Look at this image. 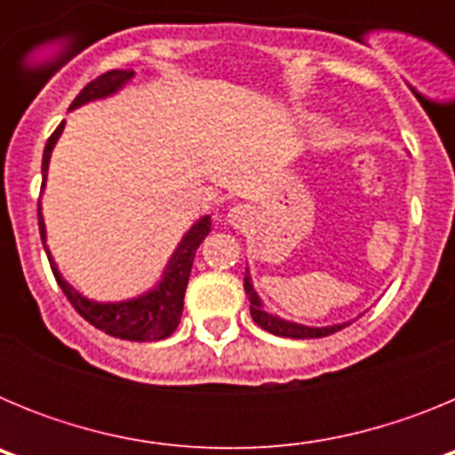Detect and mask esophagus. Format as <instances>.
Instances as JSON below:
<instances>
[{"label": "esophagus", "instance_id": "esophagus-1", "mask_svg": "<svg viewBox=\"0 0 455 455\" xmlns=\"http://www.w3.org/2000/svg\"><path fill=\"white\" fill-rule=\"evenodd\" d=\"M230 220L232 223H243V220L251 216V212H248V207H243V204H236V207L230 209Z\"/></svg>", "mask_w": 455, "mask_h": 455}]
</instances>
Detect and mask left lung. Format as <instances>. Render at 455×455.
Instances as JSON below:
<instances>
[{
  "label": "left lung",
  "mask_w": 455,
  "mask_h": 455,
  "mask_svg": "<svg viewBox=\"0 0 455 455\" xmlns=\"http://www.w3.org/2000/svg\"><path fill=\"white\" fill-rule=\"evenodd\" d=\"M246 293L248 299H251V316L252 321H255L259 328H264V331L273 332V335L277 337H291V339H315V337H328L332 335V332L341 331L344 325H328V328H307V325H299V323H291V321H283L277 319V316L268 315V312H264L262 307V300L257 299L255 289H252L251 284V277L246 275Z\"/></svg>",
  "instance_id": "obj_1"
}]
</instances>
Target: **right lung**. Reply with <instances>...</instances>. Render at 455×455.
Instances as JSON below:
<instances>
[{
  "label": "right lung",
  "instance_id": "obj_1",
  "mask_svg": "<svg viewBox=\"0 0 455 455\" xmlns=\"http://www.w3.org/2000/svg\"><path fill=\"white\" fill-rule=\"evenodd\" d=\"M134 72L132 70H108L104 75H100L98 79H92L91 84L84 86V91L79 92L75 102L70 104V108L82 107L84 102H91V100L107 98L114 91H118L127 79H132ZM63 120L59 127L54 130V134L47 139L45 152H43V187H45L47 178V166H50L52 148L59 140L63 132ZM209 216H204L203 220L193 225L191 230L187 232V236L182 239V243L178 246V251L172 252L171 262H168L166 273H164V280L159 287L152 289L150 293L140 296V299L127 300V303H92V300L84 299L82 293H77L70 284L66 283L56 268V264L52 262L50 252V267L54 273L56 283L63 289V293L68 296V300L72 303V307L77 309L79 315L88 321L91 325H95L98 331H104L111 337H120V339L130 341H156L164 339V337L172 335L175 328H178L180 319H182L184 309V291H187L188 275H191L193 257L196 251L203 243V239L209 232ZM38 228H40V239L45 243V223H43V214H40L38 207ZM47 251V246H45Z\"/></svg>",
  "mask_w": 455,
  "mask_h": 455
}]
</instances>
